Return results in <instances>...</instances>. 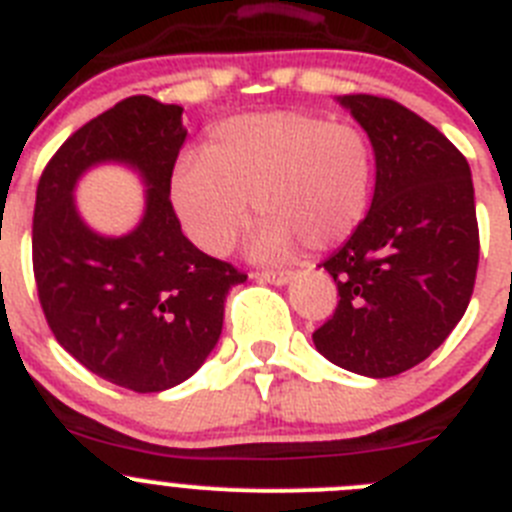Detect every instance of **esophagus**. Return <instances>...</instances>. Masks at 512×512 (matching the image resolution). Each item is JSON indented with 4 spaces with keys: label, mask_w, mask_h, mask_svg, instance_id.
<instances>
[{
    "label": "esophagus",
    "mask_w": 512,
    "mask_h": 512,
    "mask_svg": "<svg viewBox=\"0 0 512 512\" xmlns=\"http://www.w3.org/2000/svg\"><path fill=\"white\" fill-rule=\"evenodd\" d=\"M255 280H260V283H273V285H285L290 280V273H285V270H262V273H255L252 275Z\"/></svg>",
    "instance_id": "obj_1"
}]
</instances>
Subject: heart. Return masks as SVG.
<instances>
[{
  "label": "heart",
  "mask_w": 512,
  "mask_h": 512,
  "mask_svg": "<svg viewBox=\"0 0 512 512\" xmlns=\"http://www.w3.org/2000/svg\"><path fill=\"white\" fill-rule=\"evenodd\" d=\"M372 178L375 153L357 122L278 109L216 124L204 153L178 160L170 196L186 234L209 255L232 250L252 199L265 216L252 250L280 260L298 245H344L365 219Z\"/></svg>",
  "instance_id": "b5f03b06"
}]
</instances>
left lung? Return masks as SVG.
<instances>
[{
  "mask_svg": "<svg viewBox=\"0 0 512 512\" xmlns=\"http://www.w3.org/2000/svg\"><path fill=\"white\" fill-rule=\"evenodd\" d=\"M339 104L370 135L375 196L324 262L339 303L313 344L344 370L393 377L439 349L469 306L480 262L472 173L434 124L398 101L347 94Z\"/></svg>",
  "mask_w": 512,
  "mask_h": 512,
  "instance_id": "8db88e82",
  "label": "left lung"
}]
</instances>
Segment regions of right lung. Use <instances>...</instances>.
Instances as JSON below:
<instances>
[{"label":"right lung","mask_w":512,"mask_h":512,"mask_svg":"<svg viewBox=\"0 0 512 512\" xmlns=\"http://www.w3.org/2000/svg\"><path fill=\"white\" fill-rule=\"evenodd\" d=\"M178 104L130 96L73 132L45 165L32 216V270L45 321L86 370L135 393L193 375L219 342L224 301L245 283L181 232L170 178L186 130ZM132 164L146 181V216L124 238L83 224L72 188L91 164Z\"/></svg>","instance_id":"add662e5"}]
</instances>
